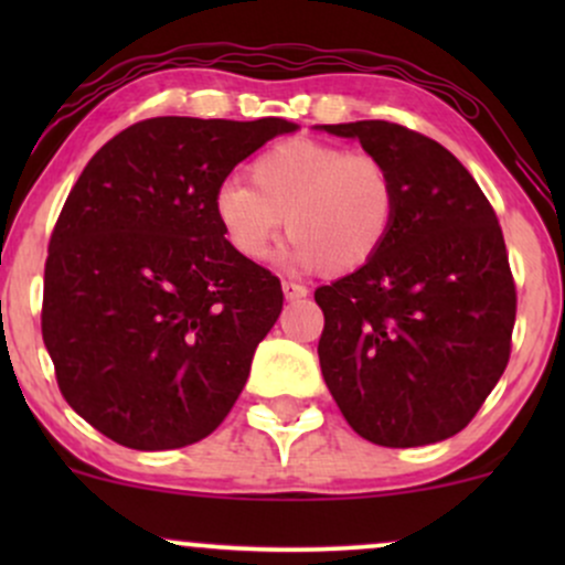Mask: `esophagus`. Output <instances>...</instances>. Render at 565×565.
I'll use <instances>...</instances> for the list:
<instances>
[{
    "label": "esophagus",
    "mask_w": 565,
    "mask_h": 565,
    "mask_svg": "<svg viewBox=\"0 0 565 565\" xmlns=\"http://www.w3.org/2000/svg\"><path fill=\"white\" fill-rule=\"evenodd\" d=\"M281 287H284V297H287V300H300V297L308 295V287H305V284L284 281Z\"/></svg>",
    "instance_id": "34e87169"
}]
</instances>
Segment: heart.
<instances>
[{
  "label": "heart",
  "mask_w": 565,
  "mask_h": 565,
  "mask_svg": "<svg viewBox=\"0 0 565 565\" xmlns=\"http://www.w3.org/2000/svg\"><path fill=\"white\" fill-rule=\"evenodd\" d=\"M252 185L228 178L215 191V217L244 260L263 263L281 223L295 263L353 274L380 255L398 212L391 170L366 151L287 140L252 161Z\"/></svg>",
  "instance_id": "heart-1"
}]
</instances>
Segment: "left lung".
Segmentation results:
<instances>
[{
	"label": "left lung",
	"instance_id": "8db88e82",
	"mask_svg": "<svg viewBox=\"0 0 565 565\" xmlns=\"http://www.w3.org/2000/svg\"><path fill=\"white\" fill-rule=\"evenodd\" d=\"M323 129L391 170L398 212L372 263L316 289L321 374L361 438L438 444L468 427L510 361L518 297L494 206L454 153L414 129Z\"/></svg>",
	"mask_w": 565,
	"mask_h": 565
}]
</instances>
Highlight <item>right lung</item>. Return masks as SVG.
I'll return each mask as SVG.
<instances>
[{
  "label": "right lung",
  "instance_id": "obj_1",
  "mask_svg": "<svg viewBox=\"0 0 565 565\" xmlns=\"http://www.w3.org/2000/svg\"><path fill=\"white\" fill-rule=\"evenodd\" d=\"M295 129L157 116L108 140L71 188L44 263L42 337L63 398L106 438L180 449L228 417L284 291L228 244L215 191Z\"/></svg>",
  "mask_w": 565,
  "mask_h": 565
}]
</instances>
